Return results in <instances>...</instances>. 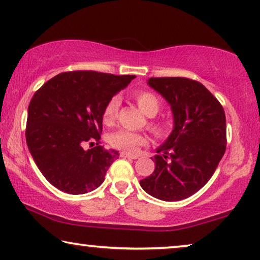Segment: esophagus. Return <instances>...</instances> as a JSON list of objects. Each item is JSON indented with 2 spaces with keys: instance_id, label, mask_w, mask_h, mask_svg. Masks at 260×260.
<instances>
[{
  "instance_id": "1",
  "label": "esophagus",
  "mask_w": 260,
  "mask_h": 260,
  "mask_svg": "<svg viewBox=\"0 0 260 260\" xmlns=\"http://www.w3.org/2000/svg\"><path fill=\"white\" fill-rule=\"evenodd\" d=\"M120 157L130 158V159H136V158H138V156L137 155L129 154V152H125V151H122V152H120Z\"/></svg>"
}]
</instances>
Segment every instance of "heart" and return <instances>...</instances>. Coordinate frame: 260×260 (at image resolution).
Wrapping results in <instances>:
<instances>
[{
	"label": "heart",
	"mask_w": 260,
	"mask_h": 260,
	"mask_svg": "<svg viewBox=\"0 0 260 260\" xmlns=\"http://www.w3.org/2000/svg\"><path fill=\"white\" fill-rule=\"evenodd\" d=\"M135 102L137 103L138 108L143 111L148 117H150L149 126L157 136H163L167 133V125L165 122L159 119H155V116L157 115L161 110V102L157 98V95L152 93L150 91L141 90L136 91L133 94ZM120 101L118 97H112L106 103L104 109H103L102 118L103 122L106 125H111L117 118L119 110ZM148 137L144 134L133 133L129 130H118L116 133L111 134L109 136V143L111 147L119 149V150L126 152H137L138 149L143 145L148 144Z\"/></svg>",
	"instance_id": "obj_1"
}]
</instances>
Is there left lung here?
Here are the masks:
<instances>
[{"instance_id":"1","label":"left lung","mask_w":260,"mask_h":260,"mask_svg":"<svg viewBox=\"0 0 260 260\" xmlns=\"http://www.w3.org/2000/svg\"><path fill=\"white\" fill-rule=\"evenodd\" d=\"M148 84L169 103L174 129L151 158L155 170L140 184L159 200H183L208 182L225 154V111L199 81L165 77L150 78Z\"/></svg>"}]
</instances>
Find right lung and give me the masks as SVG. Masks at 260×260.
Here are the masks:
<instances>
[{
	"mask_svg": "<svg viewBox=\"0 0 260 260\" xmlns=\"http://www.w3.org/2000/svg\"><path fill=\"white\" fill-rule=\"evenodd\" d=\"M135 76L73 71L53 77L28 106L26 141L34 162L52 186L85 194L103 183L118 151L101 144L103 109ZM85 144L90 149L85 151Z\"/></svg>",
	"mask_w": 260,
	"mask_h": 260,
	"instance_id": "1",
	"label": "right lung"
}]
</instances>
